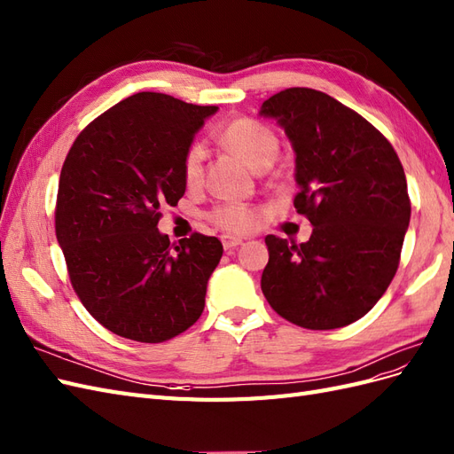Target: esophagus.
<instances>
[{
  "label": "esophagus",
  "instance_id": "1",
  "mask_svg": "<svg viewBox=\"0 0 454 454\" xmlns=\"http://www.w3.org/2000/svg\"><path fill=\"white\" fill-rule=\"evenodd\" d=\"M241 243H243V239H241V238H234V236H223V245H224V249H226V251L239 247Z\"/></svg>",
  "mask_w": 454,
  "mask_h": 454
}]
</instances>
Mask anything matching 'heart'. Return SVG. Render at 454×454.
<instances>
[{"label":"heart","instance_id":"obj_1","mask_svg":"<svg viewBox=\"0 0 454 454\" xmlns=\"http://www.w3.org/2000/svg\"><path fill=\"white\" fill-rule=\"evenodd\" d=\"M220 142L251 169L271 163L278 155L279 140L270 127L249 118H241L224 127ZM203 175V148L192 145L183 160V178L188 186H196ZM211 220L228 231H247L258 223V213L247 205L224 203L211 213Z\"/></svg>","mask_w":454,"mask_h":454}]
</instances>
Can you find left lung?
Listing matches in <instances>:
<instances>
[{"label":"left lung","instance_id":"1","mask_svg":"<svg viewBox=\"0 0 454 454\" xmlns=\"http://www.w3.org/2000/svg\"><path fill=\"white\" fill-rule=\"evenodd\" d=\"M294 150L296 213L308 241L266 236L261 287L294 325L339 329L364 317L392 283L411 220L407 178L377 129L339 100L291 87L262 102Z\"/></svg>","mask_w":454,"mask_h":454}]
</instances>
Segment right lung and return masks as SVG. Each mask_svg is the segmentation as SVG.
<instances>
[{"mask_svg": "<svg viewBox=\"0 0 454 454\" xmlns=\"http://www.w3.org/2000/svg\"><path fill=\"white\" fill-rule=\"evenodd\" d=\"M216 110L137 93L90 121L62 165L55 230L72 287L123 339L169 340L203 312L223 243L193 234L173 249L158 223L184 196V153Z\"/></svg>", "mask_w": 454, "mask_h": 454, "instance_id": "right-lung-1", "label": "right lung"}]
</instances>
